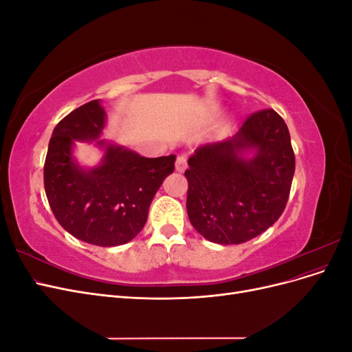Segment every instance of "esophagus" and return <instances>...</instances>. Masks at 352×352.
I'll list each match as a JSON object with an SVG mask.
<instances>
[{
	"mask_svg": "<svg viewBox=\"0 0 352 352\" xmlns=\"http://www.w3.org/2000/svg\"><path fill=\"white\" fill-rule=\"evenodd\" d=\"M186 166H188L186 157L185 155H177V158H176V170H177V172H180V173L185 172Z\"/></svg>",
	"mask_w": 352,
	"mask_h": 352,
	"instance_id": "1",
	"label": "esophagus"
}]
</instances>
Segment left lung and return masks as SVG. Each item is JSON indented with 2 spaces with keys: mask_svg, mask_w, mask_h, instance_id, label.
Segmentation results:
<instances>
[{
  "mask_svg": "<svg viewBox=\"0 0 352 352\" xmlns=\"http://www.w3.org/2000/svg\"><path fill=\"white\" fill-rule=\"evenodd\" d=\"M247 149L256 150L252 159L243 157ZM188 164L190 225L210 242L236 245L261 235L282 216L295 154L285 120L265 109L250 114L233 138L197 148Z\"/></svg>",
  "mask_w": 352,
  "mask_h": 352,
  "instance_id": "left-lung-1",
  "label": "left lung"
}]
</instances>
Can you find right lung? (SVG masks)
<instances>
[{"instance_id":"add662e5","label":"right lung","mask_w":352,"mask_h":352,"mask_svg":"<svg viewBox=\"0 0 352 352\" xmlns=\"http://www.w3.org/2000/svg\"><path fill=\"white\" fill-rule=\"evenodd\" d=\"M104 123L105 111L97 100L58 122L48 145L44 186L52 214L70 235L116 247L142 230L155 192L173 173L176 157L146 158L98 141L105 145L102 163L83 170L73 162V142L97 140Z\"/></svg>"}]
</instances>
